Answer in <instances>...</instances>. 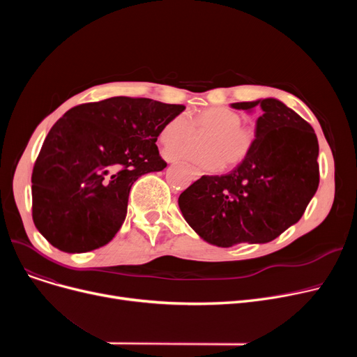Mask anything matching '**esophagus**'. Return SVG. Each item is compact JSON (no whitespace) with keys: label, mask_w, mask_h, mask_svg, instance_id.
I'll return each instance as SVG.
<instances>
[{"label":"esophagus","mask_w":357,"mask_h":357,"mask_svg":"<svg viewBox=\"0 0 357 357\" xmlns=\"http://www.w3.org/2000/svg\"><path fill=\"white\" fill-rule=\"evenodd\" d=\"M171 162H172V160H171ZM194 175H195V178H199V176H201V171H198V169H195Z\"/></svg>","instance_id":"obj_1"}]
</instances>
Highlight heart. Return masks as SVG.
I'll use <instances>...</instances> for the list:
<instances>
[{
  "label": "heart",
  "instance_id": "heart-1",
  "mask_svg": "<svg viewBox=\"0 0 357 357\" xmlns=\"http://www.w3.org/2000/svg\"><path fill=\"white\" fill-rule=\"evenodd\" d=\"M199 135L208 133L202 140L204 150L191 147L167 149L169 158H183L194 162L207 171H218L226 165L229 167L245 162L256 144V130L243 124V117L237 111L226 107L205 108L190 119L185 112L169 119L160 128L159 139L165 146H181L190 143Z\"/></svg>",
  "mask_w": 357,
  "mask_h": 357
}]
</instances>
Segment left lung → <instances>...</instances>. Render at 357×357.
I'll list each match as a JSON object with an SVG mask.
<instances>
[{"mask_svg":"<svg viewBox=\"0 0 357 357\" xmlns=\"http://www.w3.org/2000/svg\"><path fill=\"white\" fill-rule=\"evenodd\" d=\"M260 108L256 144L230 174L204 175L178 199L186 222L218 248L268 243L303 217L320 183L312 127L275 98L234 102Z\"/></svg>","mask_w":357,"mask_h":357,"instance_id":"1","label":"left lung"}]
</instances>
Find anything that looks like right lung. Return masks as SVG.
Segmentation results:
<instances>
[{
    "instance_id": "right-lung-1",
    "label": "right lung",
    "mask_w": 357,
    "mask_h": 357,
    "mask_svg": "<svg viewBox=\"0 0 357 357\" xmlns=\"http://www.w3.org/2000/svg\"><path fill=\"white\" fill-rule=\"evenodd\" d=\"M183 109L150 98L112 97L66 111L33 167L36 229L62 252L105 246L126 220L131 185L166 167L156 140L163 124Z\"/></svg>"
}]
</instances>
